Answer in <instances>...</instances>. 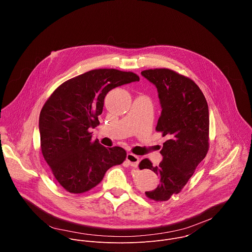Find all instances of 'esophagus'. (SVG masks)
<instances>
[{"label":"esophagus","instance_id":"1","mask_svg":"<svg viewBox=\"0 0 252 252\" xmlns=\"http://www.w3.org/2000/svg\"><path fill=\"white\" fill-rule=\"evenodd\" d=\"M126 159H127V161H128L129 165H131V166H133V167H136V166H138V164H139V161H140V158H139V157H137V156H135L134 154H131V153L127 155V157H126Z\"/></svg>","mask_w":252,"mask_h":252}]
</instances>
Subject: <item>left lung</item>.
<instances>
[{
	"mask_svg": "<svg viewBox=\"0 0 252 252\" xmlns=\"http://www.w3.org/2000/svg\"><path fill=\"white\" fill-rule=\"evenodd\" d=\"M141 74L158 90L161 113L156 130L168 140L163 143L162 160L158 166L145 158L139 167L159 176V184L147 191V197L167 201L182 190L208 153L209 108L203 93L191 79L169 69H150Z\"/></svg>",
	"mask_w": 252,
	"mask_h": 252,
	"instance_id": "obj_1",
	"label": "left lung"
}]
</instances>
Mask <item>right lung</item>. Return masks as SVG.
Masks as SVG:
<instances>
[{
	"label": "right lung",
	"instance_id": "1",
	"mask_svg": "<svg viewBox=\"0 0 252 252\" xmlns=\"http://www.w3.org/2000/svg\"><path fill=\"white\" fill-rule=\"evenodd\" d=\"M139 80L132 72L92 70L63 83L43 105L39 115L41 152L54 177L68 192L91 190L107 169L125 160L124 149L103 147L92 139L90 129L99 124L107 93Z\"/></svg>",
	"mask_w": 252,
	"mask_h": 252
}]
</instances>
